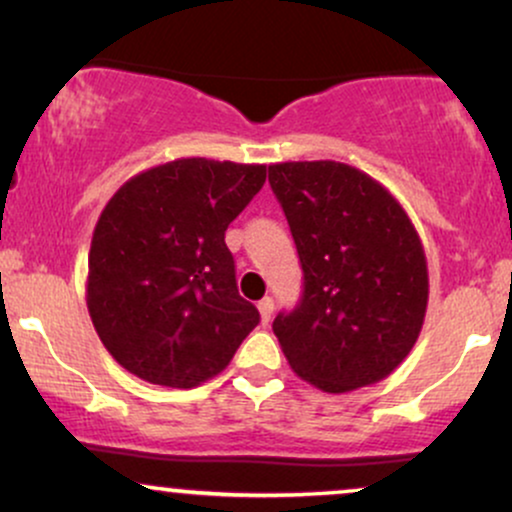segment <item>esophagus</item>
Listing matches in <instances>:
<instances>
[{
  "label": "esophagus",
  "instance_id": "esophagus-1",
  "mask_svg": "<svg viewBox=\"0 0 512 512\" xmlns=\"http://www.w3.org/2000/svg\"><path fill=\"white\" fill-rule=\"evenodd\" d=\"M257 310H260V317H262V322L264 325H267L269 320H272V315H274V298H262L260 303H257Z\"/></svg>",
  "mask_w": 512,
  "mask_h": 512
}]
</instances>
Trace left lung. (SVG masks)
Segmentation results:
<instances>
[{
    "mask_svg": "<svg viewBox=\"0 0 512 512\" xmlns=\"http://www.w3.org/2000/svg\"><path fill=\"white\" fill-rule=\"evenodd\" d=\"M305 289L272 330L298 378L342 395L380 383L414 349L428 305L419 233L395 195L339 161L269 166Z\"/></svg>",
    "mask_w": 512,
    "mask_h": 512,
    "instance_id": "1",
    "label": "left lung"
}]
</instances>
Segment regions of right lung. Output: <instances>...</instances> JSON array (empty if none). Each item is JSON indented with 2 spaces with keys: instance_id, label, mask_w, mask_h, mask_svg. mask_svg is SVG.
<instances>
[{
  "instance_id": "right-lung-1",
  "label": "right lung",
  "mask_w": 512,
  "mask_h": 512,
  "mask_svg": "<svg viewBox=\"0 0 512 512\" xmlns=\"http://www.w3.org/2000/svg\"><path fill=\"white\" fill-rule=\"evenodd\" d=\"M264 178V163L175 158L108 199L88 252L86 305L122 368L190 390L231 363L260 313L240 298L223 236Z\"/></svg>"
}]
</instances>
